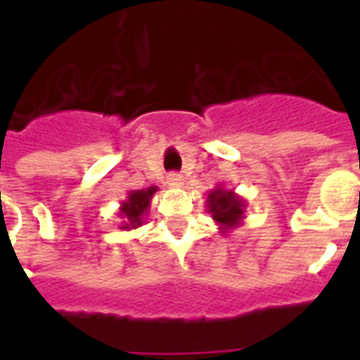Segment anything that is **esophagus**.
<instances>
[{"instance_id": "esophagus-1", "label": "esophagus", "mask_w": 360, "mask_h": 360, "mask_svg": "<svg viewBox=\"0 0 360 360\" xmlns=\"http://www.w3.org/2000/svg\"><path fill=\"white\" fill-rule=\"evenodd\" d=\"M166 181H168L169 186H183V185H185V177H183L181 174H168Z\"/></svg>"}]
</instances>
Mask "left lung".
I'll list each match as a JSON object with an SVG mask.
<instances>
[{"mask_svg":"<svg viewBox=\"0 0 360 360\" xmlns=\"http://www.w3.org/2000/svg\"><path fill=\"white\" fill-rule=\"evenodd\" d=\"M205 205H207V213L219 224L220 233L236 230L237 226H240V222L245 220L246 200L230 188H224L222 185L209 192Z\"/></svg>","mask_w":360,"mask_h":360,"instance_id":"1","label":"left lung"}]
</instances>
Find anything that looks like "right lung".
Listing matches in <instances>:
<instances>
[{"mask_svg": "<svg viewBox=\"0 0 360 360\" xmlns=\"http://www.w3.org/2000/svg\"><path fill=\"white\" fill-rule=\"evenodd\" d=\"M158 186H147L141 191H130L120 205V219H121V230H136L143 224L147 217L151 200Z\"/></svg>", "mask_w": 360, "mask_h": 360, "instance_id": "1", "label": "right lung"}]
</instances>
